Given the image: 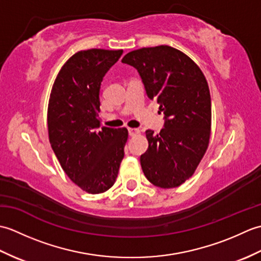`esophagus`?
Returning <instances> with one entry per match:
<instances>
[{
  "mask_svg": "<svg viewBox=\"0 0 261 261\" xmlns=\"http://www.w3.org/2000/svg\"><path fill=\"white\" fill-rule=\"evenodd\" d=\"M127 131H129V135L131 137H135V136L140 134V130L139 129H134V127H129V129H127Z\"/></svg>",
  "mask_w": 261,
  "mask_h": 261,
  "instance_id": "1",
  "label": "esophagus"
}]
</instances>
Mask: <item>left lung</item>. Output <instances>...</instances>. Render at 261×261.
Wrapping results in <instances>:
<instances>
[{"label":"left lung","instance_id":"8db88e82","mask_svg":"<svg viewBox=\"0 0 261 261\" xmlns=\"http://www.w3.org/2000/svg\"><path fill=\"white\" fill-rule=\"evenodd\" d=\"M122 63L138 69L148 97L156 99L165 114L159 134L146 131L143 174L157 187H178L195 173L208 147L212 111L207 81L187 55L165 45L127 53Z\"/></svg>","mask_w":261,"mask_h":261}]
</instances>
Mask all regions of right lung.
<instances>
[{
	"instance_id": "1",
	"label": "right lung",
	"mask_w": 261,
	"mask_h": 261,
	"mask_svg": "<svg viewBox=\"0 0 261 261\" xmlns=\"http://www.w3.org/2000/svg\"><path fill=\"white\" fill-rule=\"evenodd\" d=\"M122 54L105 49L76 53L60 68L49 97V142L66 175L90 194L113 186L124 157L125 127L98 129L101 83Z\"/></svg>"
}]
</instances>
